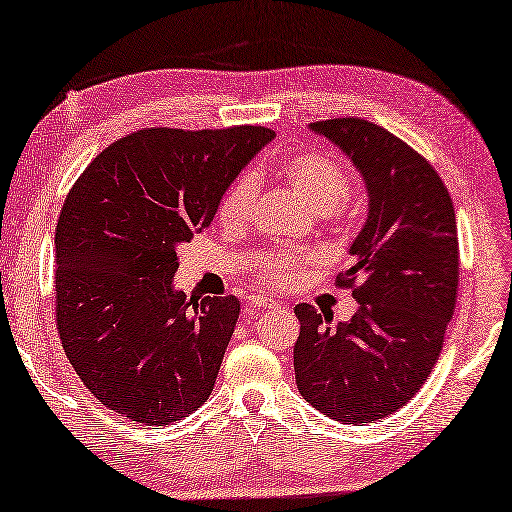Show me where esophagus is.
<instances>
[{"label": "esophagus", "instance_id": "obj_1", "mask_svg": "<svg viewBox=\"0 0 512 512\" xmlns=\"http://www.w3.org/2000/svg\"><path fill=\"white\" fill-rule=\"evenodd\" d=\"M271 306H276V304H273L269 297H259L257 294V297H250L246 313H257V311H264V308H271Z\"/></svg>", "mask_w": 512, "mask_h": 512}]
</instances>
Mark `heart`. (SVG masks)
Returning a JSON list of instances; mask_svg holds the SVG:
<instances>
[{
	"instance_id": "heart-1",
	"label": "heart",
	"mask_w": 512,
	"mask_h": 512,
	"mask_svg": "<svg viewBox=\"0 0 512 512\" xmlns=\"http://www.w3.org/2000/svg\"><path fill=\"white\" fill-rule=\"evenodd\" d=\"M280 176L292 187L301 204L311 213H331L350 192V176L343 164L325 153H297L280 164ZM257 197V181L253 174H243L229 187L220 204V220L239 225L253 211ZM313 262L311 255L283 250L259 259L257 273L264 283L285 285L294 273Z\"/></svg>"
}]
</instances>
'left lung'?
<instances>
[{"label": "left lung", "instance_id": "8db88e82", "mask_svg": "<svg viewBox=\"0 0 512 512\" xmlns=\"http://www.w3.org/2000/svg\"><path fill=\"white\" fill-rule=\"evenodd\" d=\"M362 176L369 208L338 285H355L357 313L331 327L325 311L297 304L294 378L331 420H383L415 397L455 313L459 243L455 206L441 176L376 122H311Z\"/></svg>", "mask_w": 512, "mask_h": 512}]
</instances>
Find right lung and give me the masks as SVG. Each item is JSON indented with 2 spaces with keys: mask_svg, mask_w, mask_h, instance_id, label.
<instances>
[{
  "mask_svg": "<svg viewBox=\"0 0 512 512\" xmlns=\"http://www.w3.org/2000/svg\"><path fill=\"white\" fill-rule=\"evenodd\" d=\"M266 127L141 129L71 187L55 229L57 331L83 385L132 422L164 427L211 394L236 297L185 299L178 246L273 139Z\"/></svg>",
  "mask_w": 512,
  "mask_h": 512,
  "instance_id": "add662e5",
  "label": "right lung"
}]
</instances>
